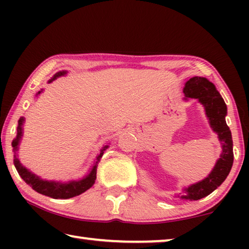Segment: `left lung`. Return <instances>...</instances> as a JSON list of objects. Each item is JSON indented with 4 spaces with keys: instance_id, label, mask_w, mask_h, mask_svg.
<instances>
[{
    "instance_id": "obj_1",
    "label": "left lung",
    "mask_w": 249,
    "mask_h": 249,
    "mask_svg": "<svg viewBox=\"0 0 249 249\" xmlns=\"http://www.w3.org/2000/svg\"><path fill=\"white\" fill-rule=\"evenodd\" d=\"M183 93L185 98L197 99L203 104L211 127L217 133L218 140L223 144L221 158L217 160L215 167L209 177L184 189L185 196H181L182 199L199 200L209 196L217 187H220L229 176L234 161L233 141H231L230 127L225 122L227 113L226 104L212 82L202 77H193L185 82Z\"/></svg>"
}]
</instances>
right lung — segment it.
Segmentation results:
<instances>
[{"instance_id":"1","label":"right lung","mask_w":249,"mask_h":249,"mask_svg":"<svg viewBox=\"0 0 249 249\" xmlns=\"http://www.w3.org/2000/svg\"><path fill=\"white\" fill-rule=\"evenodd\" d=\"M66 72L65 71H60L53 75V78L50 80L49 82H52L53 80L56 79L57 77H60V75H64ZM40 93V92H38ZM24 119L20 117L18 121V136H16L15 140L12 142V146H13L14 151L18 150V145L20 140V136H22V125H23ZM107 145L104 146L102 150H101L100 155L96 157V161L94 163L93 168L90 172L89 176H87V178H84L80 181H71L69 183H61V182H53V181H46L41 180L38 177L33 175L32 172H29L26 168L20 165L19 160L14 156V165L16 170H18V175L20 176L25 182H26L29 187H32L33 190L36 192L40 193V195L47 196L53 197V199H69V197H73L75 196H79L87 191L88 189H90L92 185H93L94 181L96 179V168H98V163L101 160V157L103 156L104 150L107 148Z\"/></svg>"}]
</instances>
